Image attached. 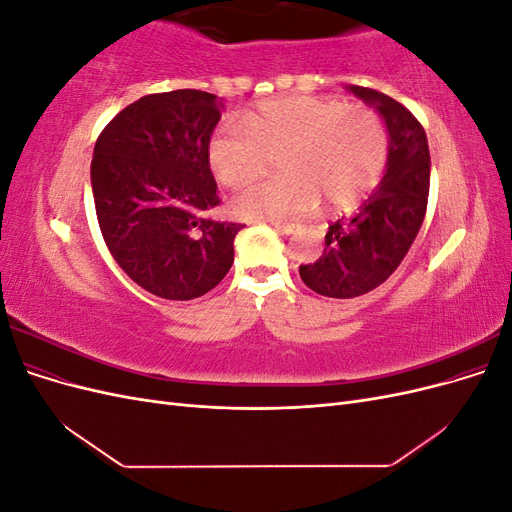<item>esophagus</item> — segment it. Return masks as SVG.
Returning <instances> with one entry per match:
<instances>
[{
    "label": "esophagus",
    "mask_w": 512,
    "mask_h": 512,
    "mask_svg": "<svg viewBox=\"0 0 512 512\" xmlns=\"http://www.w3.org/2000/svg\"><path fill=\"white\" fill-rule=\"evenodd\" d=\"M273 228L277 232H282V235H292L294 232V226H290V224H273Z\"/></svg>",
    "instance_id": "obj_1"
}]
</instances>
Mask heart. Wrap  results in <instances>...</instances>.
Masks as SVG:
<instances>
[{"instance_id":"heart-1","label":"heart","mask_w":512,"mask_h":512,"mask_svg":"<svg viewBox=\"0 0 512 512\" xmlns=\"http://www.w3.org/2000/svg\"><path fill=\"white\" fill-rule=\"evenodd\" d=\"M386 128L378 113L335 98L288 96L260 102L241 121L220 123L207 158L226 188H243L282 156V177L262 181L232 200L245 220L290 222L312 213L320 198L348 209L374 190L386 164Z\"/></svg>"}]
</instances>
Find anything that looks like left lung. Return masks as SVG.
Here are the masks:
<instances>
[{
  "mask_svg": "<svg viewBox=\"0 0 512 512\" xmlns=\"http://www.w3.org/2000/svg\"><path fill=\"white\" fill-rule=\"evenodd\" d=\"M348 91L382 117L389 153L376 190L352 215L329 226L322 256L299 267L307 288L333 299L361 297L401 265L425 218L431 173L425 130L404 104L359 85H348Z\"/></svg>",
  "mask_w": 512,
  "mask_h": 512,
  "instance_id": "obj_1",
  "label": "left lung"
}]
</instances>
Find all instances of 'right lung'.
<instances>
[{"mask_svg": "<svg viewBox=\"0 0 512 512\" xmlns=\"http://www.w3.org/2000/svg\"><path fill=\"white\" fill-rule=\"evenodd\" d=\"M222 108L198 89L151 94L96 141L91 190L102 237L132 282L168 301L203 297L235 260L243 224L207 218L220 205L207 147Z\"/></svg>", "mask_w": 512, "mask_h": 512, "instance_id": "1", "label": "right lung"}]
</instances>
